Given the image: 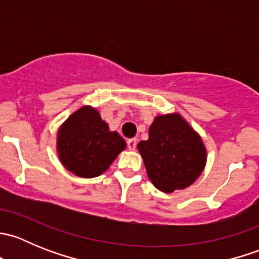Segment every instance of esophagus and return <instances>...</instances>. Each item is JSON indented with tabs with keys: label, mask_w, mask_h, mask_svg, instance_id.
I'll return each instance as SVG.
<instances>
[{
	"label": "esophagus",
	"mask_w": 259,
	"mask_h": 259,
	"mask_svg": "<svg viewBox=\"0 0 259 259\" xmlns=\"http://www.w3.org/2000/svg\"><path fill=\"white\" fill-rule=\"evenodd\" d=\"M135 148H137V139L127 140V149L129 150H135Z\"/></svg>",
	"instance_id": "1"
}]
</instances>
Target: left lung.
I'll return each instance as SVG.
<instances>
[{"mask_svg":"<svg viewBox=\"0 0 259 259\" xmlns=\"http://www.w3.org/2000/svg\"><path fill=\"white\" fill-rule=\"evenodd\" d=\"M138 150L148 178L164 193L192 185L207 163L202 138L178 113L158 115L149 127V139L142 140Z\"/></svg>","mask_w":259,"mask_h":259,"instance_id":"obj_1","label":"left lung"}]
</instances>
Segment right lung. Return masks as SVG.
<instances>
[{"mask_svg": "<svg viewBox=\"0 0 259 259\" xmlns=\"http://www.w3.org/2000/svg\"><path fill=\"white\" fill-rule=\"evenodd\" d=\"M125 148L119 133L110 132L99 111L89 105L70 115L57 132L60 161L81 178L101 176Z\"/></svg>", "mask_w": 259, "mask_h": 259, "instance_id": "1", "label": "right lung"}]
</instances>
